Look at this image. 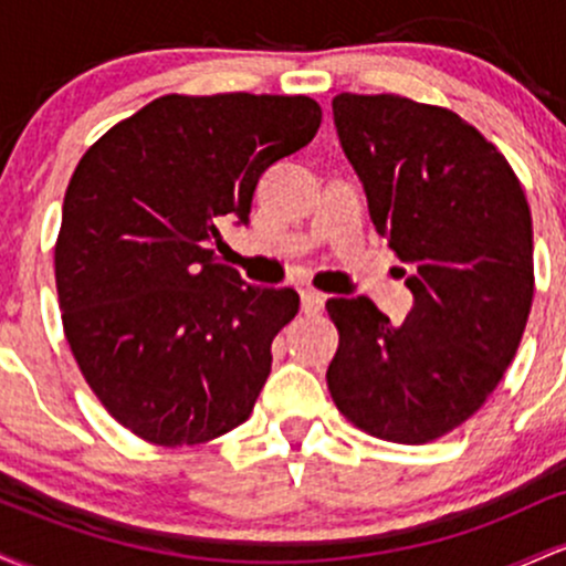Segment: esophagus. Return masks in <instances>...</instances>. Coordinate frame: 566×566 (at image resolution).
I'll use <instances>...</instances> for the list:
<instances>
[{
  "instance_id": "obj_1",
  "label": "esophagus",
  "mask_w": 566,
  "mask_h": 566,
  "mask_svg": "<svg viewBox=\"0 0 566 566\" xmlns=\"http://www.w3.org/2000/svg\"><path fill=\"white\" fill-rule=\"evenodd\" d=\"M301 311L305 316L322 314V311H324V295H319V292H314V290L301 292Z\"/></svg>"
}]
</instances>
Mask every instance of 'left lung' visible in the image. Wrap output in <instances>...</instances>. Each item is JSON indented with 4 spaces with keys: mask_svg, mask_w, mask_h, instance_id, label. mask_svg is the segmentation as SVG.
Masks as SVG:
<instances>
[{
    "mask_svg": "<svg viewBox=\"0 0 566 566\" xmlns=\"http://www.w3.org/2000/svg\"><path fill=\"white\" fill-rule=\"evenodd\" d=\"M333 116L415 303L391 324L365 295L327 301L340 333L327 386L361 431L426 444L465 423L516 356L535 292L530 205L503 154L447 108L340 93Z\"/></svg>",
    "mask_w": 566,
    "mask_h": 566,
    "instance_id": "8db88e82",
    "label": "left lung"
}]
</instances>
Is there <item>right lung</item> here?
Here are the masks:
<instances>
[{"label": "right lung", "mask_w": 566, "mask_h": 566, "mask_svg": "<svg viewBox=\"0 0 566 566\" xmlns=\"http://www.w3.org/2000/svg\"><path fill=\"white\" fill-rule=\"evenodd\" d=\"M305 95H165L108 129L63 199L55 284L66 340L135 437L201 444L250 418L295 290L218 261V226L250 223L258 180L314 140Z\"/></svg>", "instance_id": "1"}]
</instances>
